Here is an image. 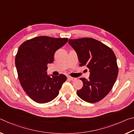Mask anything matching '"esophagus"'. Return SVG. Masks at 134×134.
<instances>
[{
	"label": "esophagus",
	"mask_w": 134,
	"mask_h": 134,
	"mask_svg": "<svg viewBox=\"0 0 134 134\" xmlns=\"http://www.w3.org/2000/svg\"><path fill=\"white\" fill-rule=\"evenodd\" d=\"M68 79H69V80H71V81H74V80H76V78L71 77L69 76V77H68Z\"/></svg>",
	"instance_id": "1"
}]
</instances>
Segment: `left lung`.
I'll use <instances>...</instances> for the list:
<instances>
[{
    "mask_svg": "<svg viewBox=\"0 0 134 134\" xmlns=\"http://www.w3.org/2000/svg\"><path fill=\"white\" fill-rule=\"evenodd\" d=\"M76 52L80 66L89 69L88 80L80 78L83 86L77 91L78 96L89 103L103 99L112 89L118 74L116 57L109 47L91 38L69 40Z\"/></svg>",
    "mask_w": 134,
    "mask_h": 134,
    "instance_id": "obj_1",
    "label": "left lung"
}]
</instances>
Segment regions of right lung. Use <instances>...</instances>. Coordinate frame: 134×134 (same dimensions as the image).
<instances>
[{"mask_svg":"<svg viewBox=\"0 0 134 134\" xmlns=\"http://www.w3.org/2000/svg\"><path fill=\"white\" fill-rule=\"evenodd\" d=\"M67 41V38L41 36L26 41L18 48L15 65L20 83L35 102L45 103L53 100L66 81L64 74L48 75L47 70V64L54 62L55 51Z\"/></svg>","mask_w":134,"mask_h":134,"instance_id":"add662e5","label":"right lung"}]
</instances>
